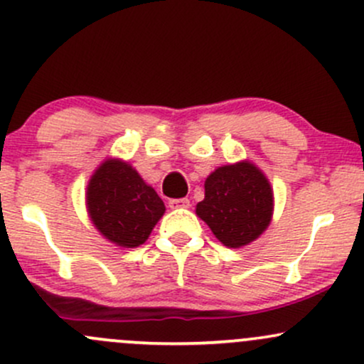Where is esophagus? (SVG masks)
<instances>
[{
  "instance_id": "1",
  "label": "esophagus",
  "mask_w": 364,
  "mask_h": 364,
  "mask_svg": "<svg viewBox=\"0 0 364 364\" xmlns=\"http://www.w3.org/2000/svg\"><path fill=\"white\" fill-rule=\"evenodd\" d=\"M169 207L171 209H186V207H190V200L188 198H173V200H169Z\"/></svg>"
}]
</instances>
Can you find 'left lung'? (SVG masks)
Segmentation results:
<instances>
[{
	"instance_id": "8db88e82",
	"label": "left lung",
	"mask_w": 364,
	"mask_h": 364,
	"mask_svg": "<svg viewBox=\"0 0 364 364\" xmlns=\"http://www.w3.org/2000/svg\"><path fill=\"white\" fill-rule=\"evenodd\" d=\"M197 214L219 242L238 249L254 242L269 225L273 191L254 164L219 167L205 179V198L198 202Z\"/></svg>"
}]
</instances>
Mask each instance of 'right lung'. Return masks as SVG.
Returning a JSON list of instances; mask_svg holds the SVG:
<instances>
[{"mask_svg": "<svg viewBox=\"0 0 364 364\" xmlns=\"http://www.w3.org/2000/svg\"><path fill=\"white\" fill-rule=\"evenodd\" d=\"M91 221L107 240L121 247H138L162 218L164 202L129 164L107 161L87 185Z\"/></svg>", "mask_w": 364, "mask_h": 364, "instance_id": "add662e5", "label": "right lung"}]
</instances>
